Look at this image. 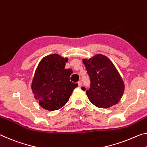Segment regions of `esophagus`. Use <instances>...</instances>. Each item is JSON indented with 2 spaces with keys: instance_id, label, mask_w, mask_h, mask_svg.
<instances>
[{
  "instance_id": "1",
  "label": "esophagus",
  "mask_w": 147,
  "mask_h": 147,
  "mask_svg": "<svg viewBox=\"0 0 147 147\" xmlns=\"http://www.w3.org/2000/svg\"><path fill=\"white\" fill-rule=\"evenodd\" d=\"M78 85H79V87L81 88V86H82V83H81V81H79L78 82Z\"/></svg>"
}]
</instances>
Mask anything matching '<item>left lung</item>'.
Returning a JSON list of instances; mask_svg holds the SVG:
<instances>
[{"instance_id":"obj_1","label":"left lung","mask_w":147,"mask_h":147,"mask_svg":"<svg viewBox=\"0 0 147 147\" xmlns=\"http://www.w3.org/2000/svg\"><path fill=\"white\" fill-rule=\"evenodd\" d=\"M83 62L90 79L86 94L96 107L107 109L117 104L123 96L124 83L111 61L105 55L96 54ZM85 90V87H81Z\"/></svg>"}]
</instances>
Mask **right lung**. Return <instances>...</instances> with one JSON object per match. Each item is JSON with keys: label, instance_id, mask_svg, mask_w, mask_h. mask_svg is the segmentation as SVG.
Returning <instances> with one entry per match:
<instances>
[{"label": "right lung", "instance_id": "1", "mask_svg": "<svg viewBox=\"0 0 147 147\" xmlns=\"http://www.w3.org/2000/svg\"><path fill=\"white\" fill-rule=\"evenodd\" d=\"M67 57L57 53L44 57L36 69L31 88L43 109L55 111L68 102L78 83L69 81L70 69H65Z\"/></svg>", "mask_w": 147, "mask_h": 147}]
</instances>
